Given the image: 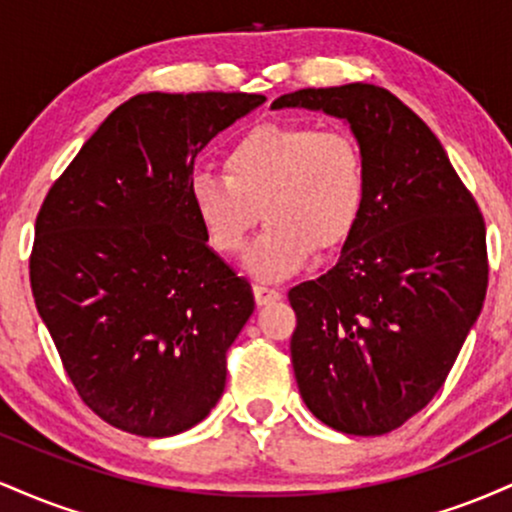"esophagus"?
<instances>
[{"label": "esophagus", "instance_id": "esophagus-1", "mask_svg": "<svg viewBox=\"0 0 512 512\" xmlns=\"http://www.w3.org/2000/svg\"><path fill=\"white\" fill-rule=\"evenodd\" d=\"M252 293H255L257 305L274 303V301H279V298H281V291L279 289H272V286H264V284H257L255 289H252Z\"/></svg>", "mask_w": 512, "mask_h": 512}]
</instances>
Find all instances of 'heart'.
<instances>
[{"label":"heart","mask_w":512,"mask_h":512,"mask_svg":"<svg viewBox=\"0 0 512 512\" xmlns=\"http://www.w3.org/2000/svg\"><path fill=\"white\" fill-rule=\"evenodd\" d=\"M223 168L226 175L202 170L192 178V209L211 248L236 255L262 207L267 226L243 257L257 279L291 276L313 248H342L366 209V154L346 129L269 122L243 134Z\"/></svg>","instance_id":"b5f03b06"}]
</instances>
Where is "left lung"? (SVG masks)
I'll return each instance as SVG.
<instances>
[{"label": "left lung", "instance_id": "obj_1", "mask_svg": "<svg viewBox=\"0 0 512 512\" xmlns=\"http://www.w3.org/2000/svg\"><path fill=\"white\" fill-rule=\"evenodd\" d=\"M349 122L368 199L342 257L289 291L291 363L317 419L383 436L436 397L489 286L484 216L443 144L387 88H301L272 103Z\"/></svg>", "mask_w": 512, "mask_h": 512}]
</instances>
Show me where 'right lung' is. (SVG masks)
Returning <instances> with one entry per match:
<instances>
[{
    "label": "right lung",
    "mask_w": 512,
    "mask_h": 512,
    "mask_svg": "<svg viewBox=\"0 0 512 512\" xmlns=\"http://www.w3.org/2000/svg\"><path fill=\"white\" fill-rule=\"evenodd\" d=\"M260 93H139L105 117L35 219L31 289L79 397L144 438L187 431L226 387L252 289L207 245L199 151Z\"/></svg>",
    "instance_id": "1"
}]
</instances>
